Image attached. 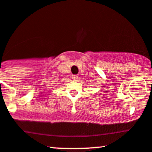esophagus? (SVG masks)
<instances>
[{
    "label": "esophagus",
    "instance_id": "34e87169",
    "mask_svg": "<svg viewBox=\"0 0 152 152\" xmlns=\"http://www.w3.org/2000/svg\"><path fill=\"white\" fill-rule=\"evenodd\" d=\"M72 79L74 80V81H77L78 76H76V75H74V76H72Z\"/></svg>",
    "mask_w": 152,
    "mask_h": 152
}]
</instances>
